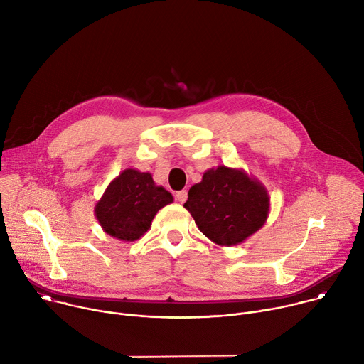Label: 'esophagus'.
<instances>
[{"instance_id":"1","label":"esophagus","mask_w":364,"mask_h":364,"mask_svg":"<svg viewBox=\"0 0 364 364\" xmlns=\"http://www.w3.org/2000/svg\"><path fill=\"white\" fill-rule=\"evenodd\" d=\"M176 198L178 203H184L187 200V191L186 190H181V191H177L176 193Z\"/></svg>"}]
</instances>
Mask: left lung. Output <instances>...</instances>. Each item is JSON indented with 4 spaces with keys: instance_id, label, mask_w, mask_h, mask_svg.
Segmentation results:
<instances>
[{
    "instance_id": "1",
    "label": "left lung",
    "mask_w": 364,
    "mask_h": 364,
    "mask_svg": "<svg viewBox=\"0 0 364 364\" xmlns=\"http://www.w3.org/2000/svg\"><path fill=\"white\" fill-rule=\"evenodd\" d=\"M184 207L205 237L219 246H235L267 223L271 197L245 170L218 166L191 186Z\"/></svg>"
}]
</instances>
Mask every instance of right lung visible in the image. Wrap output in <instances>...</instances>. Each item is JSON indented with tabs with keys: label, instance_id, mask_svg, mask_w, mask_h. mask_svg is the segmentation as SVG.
<instances>
[{
	"label": "right lung",
	"instance_id": "add662e5",
	"mask_svg": "<svg viewBox=\"0 0 364 364\" xmlns=\"http://www.w3.org/2000/svg\"><path fill=\"white\" fill-rule=\"evenodd\" d=\"M173 201V194L155 184L149 173L127 168L103 191L95 204V216L109 236L134 242L148 232L159 210Z\"/></svg>",
	"mask_w": 364,
	"mask_h": 364
}]
</instances>
